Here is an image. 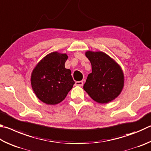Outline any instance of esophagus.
Returning <instances> with one entry per match:
<instances>
[{
	"label": "esophagus",
	"instance_id": "esophagus-1",
	"mask_svg": "<svg viewBox=\"0 0 151 151\" xmlns=\"http://www.w3.org/2000/svg\"><path fill=\"white\" fill-rule=\"evenodd\" d=\"M76 86H82L83 85V81H76L75 83Z\"/></svg>",
	"mask_w": 151,
	"mask_h": 151
}]
</instances>
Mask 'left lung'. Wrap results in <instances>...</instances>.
I'll return each mask as SVG.
<instances>
[{
    "label": "left lung",
    "instance_id": "8db88e82",
    "mask_svg": "<svg viewBox=\"0 0 151 151\" xmlns=\"http://www.w3.org/2000/svg\"><path fill=\"white\" fill-rule=\"evenodd\" d=\"M85 55L92 65L83 88L99 104L111 102L121 94L124 86V73L121 66L102 51H87Z\"/></svg>",
    "mask_w": 151,
    "mask_h": 151
}]
</instances>
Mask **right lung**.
<instances>
[{
    "label": "right lung",
    "mask_w": 151,
    "mask_h": 151,
    "mask_svg": "<svg viewBox=\"0 0 151 151\" xmlns=\"http://www.w3.org/2000/svg\"><path fill=\"white\" fill-rule=\"evenodd\" d=\"M66 53L53 51L36 65L31 75V85L38 99L48 105L61 102L72 89L75 81L71 70L65 67Z\"/></svg>",
    "instance_id": "1"
}]
</instances>
